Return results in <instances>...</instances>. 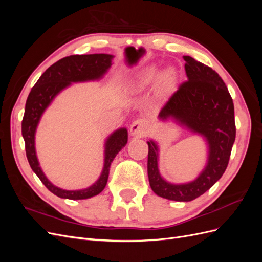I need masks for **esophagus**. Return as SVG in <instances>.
Segmentation results:
<instances>
[{
    "label": "esophagus",
    "mask_w": 262,
    "mask_h": 262,
    "mask_svg": "<svg viewBox=\"0 0 262 262\" xmlns=\"http://www.w3.org/2000/svg\"><path fill=\"white\" fill-rule=\"evenodd\" d=\"M148 131H149L148 123L146 120H144V119H137V120H134L130 129L132 136L140 137V138L147 136Z\"/></svg>",
    "instance_id": "34e87169"
}]
</instances>
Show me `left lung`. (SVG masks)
I'll return each mask as SVG.
<instances>
[{
    "label": "left lung",
    "instance_id": "left-lung-1",
    "mask_svg": "<svg viewBox=\"0 0 262 262\" xmlns=\"http://www.w3.org/2000/svg\"><path fill=\"white\" fill-rule=\"evenodd\" d=\"M188 80L182 82L162 108V120L172 117L208 141V165L194 181L172 185L157 168V145L147 142V175L150 188L162 198L191 201L202 195L223 176L236 137L234 102L225 83L212 68L184 55Z\"/></svg>",
    "mask_w": 262,
    "mask_h": 262
}]
</instances>
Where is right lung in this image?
I'll list each match as a JSON object with an SVG mask.
<instances>
[{
  "label": "right lung",
  "instance_id": "add662e5",
  "mask_svg": "<svg viewBox=\"0 0 262 262\" xmlns=\"http://www.w3.org/2000/svg\"><path fill=\"white\" fill-rule=\"evenodd\" d=\"M113 55L99 54H74L57 61L46 70L31 89L25 106L21 121V134L25 141V149L28 163L38 178L48 190L63 199L81 200L100 193L107 185L110 165L116 155L128 142V132L120 129L114 132L106 142L105 165L99 179L89 188L83 190H63L53 186L47 179L39 163L35 150V132L45 109L60 91L72 82L97 80L104 75L112 66Z\"/></svg>",
  "mask_w": 262,
  "mask_h": 262
}]
</instances>
